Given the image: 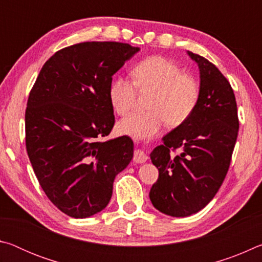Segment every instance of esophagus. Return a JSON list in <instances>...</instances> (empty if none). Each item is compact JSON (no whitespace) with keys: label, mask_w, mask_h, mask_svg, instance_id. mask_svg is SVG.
<instances>
[{"label":"esophagus","mask_w":262,"mask_h":262,"mask_svg":"<svg viewBox=\"0 0 262 262\" xmlns=\"http://www.w3.org/2000/svg\"><path fill=\"white\" fill-rule=\"evenodd\" d=\"M147 159H148V156L143 151H141V150H136V151L134 152V157H133V161L137 164H142V163L147 162Z\"/></svg>","instance_id":"1"}]
</instances>
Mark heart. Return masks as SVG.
Here are the masks:
<instances>
[{
  "label": "heart",
  "mask_w": 262,
  "mask_h": 262,
  "mask_svg": "<svg viewBox=\"0 0 262 262\" xmlns=\"http://www.w3.org/2000/svg\"><path fill=\"white\" fill-rule=\"evenodd\" d=\"M133 82L125 77L113 79L108 99L113 111L125 115L134 108L140 92H151L145 112H134L118 123V132L136 139L156 135L168 123L178 127L192 117L200 101V84L189 74L181 73L174 62L162 55L141 60L130 70Z\"/></svg>",
  "instance_id": "1"
}]
</instances>
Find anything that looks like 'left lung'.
I'll use <instances>...</instances> for the list:
<instances>
[{"label":"left lung","instance_id":"obj_1","mask_svg":"<svg viewBox=\"0 0 262 262\" xmlns=\"http://www.w3.org/2000/svg\"><path fill=\"white\" fill-rule=\"evenodd\" d=\"M188 55L200 69V101L192 117L164 136L150 155L159 172L150 200L173 217L195 214L212 200L228 173L239 129L236 97L228 79L203 56ZM176 149L180 154L171 157Z\"/></svg>","mask_w":262,"mask_h":262}]
</instances>
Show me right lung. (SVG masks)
<instances>
[{
	"label": "right lung",
	"mask_w": 262,
	"mask_h": 262,
	"mask_svg": "<svg viewBox=\"0 0 262 262\" xmlns=\"http://www.w3.org/2000/svg\"><path fill=\"white\" fill-rule=\"evenodd\" d=\"M140 51L129 43L86 41L48 59L30 91L25 144L41 188L75 219L108 205L115 176L133 158V141L103 140L114 126L112 76Z\"/></svg>",
	"instance_id": "obj_1"
}]
</instances>
